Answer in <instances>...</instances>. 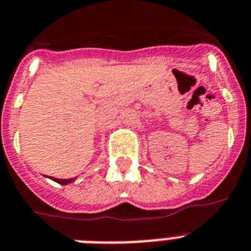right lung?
<instances>
[{"label": "right lung", "instance_id": "add662e5", "mask_svg": "<svg viewBox=\"0 0 251 251\" xmlns=\"http://www.w3.org/2000/svg\"><path fill=\"white\" fill-rule=\"evenodd\" d=\"M50 180L56 181V182H58V184H61V185H67L74 181V178H67V180H65V178H56V177H50Z\"/></svg>", "mask_w": 251, "mask_h": 251}]
</instances>
